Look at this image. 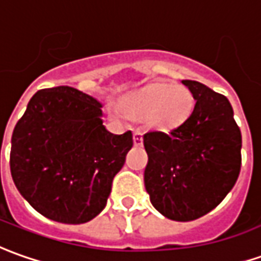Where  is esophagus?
I'll return each mask as SVG.
<instances>
[{"mask_svg":"<svg viewBox=\"0 0 261 261\" xmlns=\"http://www.w3.org/2000/svg\"><path fill=\"white\" fill-rule=\"evenodd\" d=\"M134 145H137V147L143 145V133L140 130L134 131Z\"/></svg>","mask_w":261,"mask_h":261,"instance_id":"34e87169","label":"esophagus"}]
</instances>
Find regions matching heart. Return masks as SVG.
I'll list each match as a JSON object with an SVG mask.
<instances>
[{
    "label": "heart",
    "mask_w": 261,
    "mask_h": 261,
    "mask_svg": "<svg viewBox=\"0 0 261 261\" xmlns=\"http://www.w3.org/2000/svg\"><path fill=\"white\" fill-rule=\"evenodd\" d=\"M194 108V97L184 86L150 84L123 101L124 113L134 120H148L154 127L168 130L184 123Z\"/></svg>",
    "instance_id": "obj_1"
}]
</instances>
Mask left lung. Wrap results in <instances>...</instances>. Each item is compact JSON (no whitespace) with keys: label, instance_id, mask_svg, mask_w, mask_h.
Masks as SVG:
<instances>
[{"label":"left lung","instance_id":"obj_1","mask_svg":"<svg viewBox=\"0 0 261 261\" xmlns=\"http://www.w3.org/2000/svg\"><path fill=\"white\" fill-rule=\"evenodd\" d=\"M196 104L170 133H145V190L167 219L196 220L223 201L242 167V133L230 101L204 84L182 80Z\"/></svg>","mask_w":261,"mask_h":261}]
</instances>
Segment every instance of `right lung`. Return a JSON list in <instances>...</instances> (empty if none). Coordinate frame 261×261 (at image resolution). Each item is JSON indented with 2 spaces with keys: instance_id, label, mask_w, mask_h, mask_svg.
<instances>
[{
  "instance_id": "1",
  "label": "right lung",
  "mask_w": 261,
  "mask_h": 261,
  "mask_svg": "<svg viewBox=\"0 0 261 261\" xmlns=\"http://www.w3.org/2000/svg\"><path fill=\"white\" fill-rule=\"evenodd\" d=\"M101 107L77 88H45L34 94L15 124L12 180L44 217L81 224L107 204L113 178L133 147V134L106 130Z\"/></svg>"
}]
</instances>
